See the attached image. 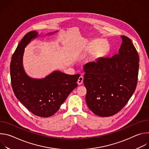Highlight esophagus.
<instances>
[{"mask_svg":"<svg viewBox=\"0 0 149 149\" xmlns=\"http://www.w3.org/2000/svg\"><path fill=\"white\" fill-rule=\"evenodd\" d=\"M83 79H84V78L82 76H80L78 79V81H77V84L78 85H81V84H82L83 82Z\"/></svg>","mask_w":149,"mask_h":149,"instance_id":"obj_1","label":"esophagus"}]
</instances>
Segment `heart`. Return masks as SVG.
<instances>
[{
  "mask_svg": "<svg viewBox=\"0 0 149 149\" xmlns=\"http://www.w3.org/2000/svg\"><path fill=\"white\" fill-rule=\"evenodd\" d=\"M109 49L108 43L100 40H95L89 44L87 48V54L91 55L94 53L95 58H98L107 52Z\"/></svg>",
  "mask_w": 149,
  "mask_h": 149,
  "instance_id": "obj_1",
  "label": "heart"
}]
</instances>
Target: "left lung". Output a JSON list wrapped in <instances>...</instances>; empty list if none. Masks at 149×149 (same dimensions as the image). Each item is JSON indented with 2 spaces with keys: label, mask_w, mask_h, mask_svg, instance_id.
Here are the masks:
<instances>
[{
  "label": "left lung",
  "mask_w": 149,
  "mask_h": 149,
  "mask_svg": "<svg viewBox=\"0 0 149 149\" xmlns=\"http://www.w3.org/2000/svg\"><path fill=\"white\" fill-rule=\"evenodd\" d=\"M118 53L111 58H100L84 67L86 103L100 117L120 111L133 94L137 82L139 57L128 37L122 35Z\"/></svg>",
  "instance_id": "1"
}]
</instances>
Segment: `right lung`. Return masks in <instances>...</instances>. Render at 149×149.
<instances>
[{
  "instance_id": "obj_1",
  "label": "right lung",
  "mask_w": 149,
  "mask_h": 149,
  "mask_svg": "<svg viewBox=\"0 0 149 149\" xmlns=\"http://www.w3.org/2000/svg\"><path fill=\"white\" fill-rule=\"evenodd\" d=\"M38 36L36 31H31L17 47L10 66L11 84L16 97L29 111L39 117H49L58 111L70 93L77 87L80 75L54 71L43 78H33L28 75L23 65L25 48Z\"/></svg>"
}]
</instances>
